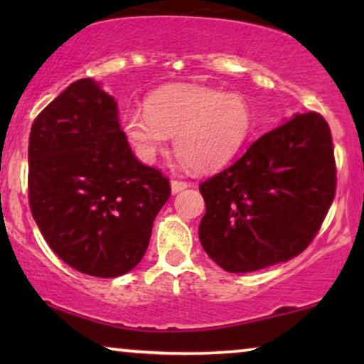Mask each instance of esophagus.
I'll return each instance as SVG.
<instances>
[{
  "label": "esophagus",
  "mask_w": 364,
  "mask_h": 364,
  "mask_svg": "<svg viewBox=\"0 0 364 364\" xmlns=\"http://www.w3.org/2000/svg\"><path fill=\"white\" fill-rule=\"evenodd\" d=\"M171 187H172V192L177 193V192H182L183 188H187L188 183L186 181H178V178H172Z\"/></svg>",
  "instance_id": "esophagus-1"
}]
</instances>
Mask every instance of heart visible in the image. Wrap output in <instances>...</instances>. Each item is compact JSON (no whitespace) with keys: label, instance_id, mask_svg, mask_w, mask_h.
Instances as JSON below:
<instances>
[{"label":"heart","instance_id":"obj_1","mask_svg":"<svg viewBox=\"0 0 364 364\" xmlns=\"http://www.w3.org/2000/svg\"><path fill=\"white\" fill-rule=\"evenodd\" d=\"M146 112L122 117L124 136L142 162L152 164L173 136L183 166L212 172L227 166L253 132V111L245 97L197 84H171L149 94Z\"/></svg>","mask_w":364,"mask_h":364}]
</instances>
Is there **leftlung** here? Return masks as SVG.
Returning <instances> with one entry per match:
<instances>
[{"label": "left lung", "instance_id": "1", "mask_svg": "<svg viewBox=\"0 0 364 364\" xmlns=\"http://www.w3.org/2000/svg\"><path fill=\"white\" fill-rule=\"evenodd\" d=\"M333 151L321 114H296L202 182L205 215L198 238L207 255L230 273L262 270L300 255L335 198Z\"/></svg>", "mask_w": 364, "mask_h": 364}]
</instances>
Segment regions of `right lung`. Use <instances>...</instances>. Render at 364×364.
<instances>
[{"mask_svg":"<svg viewBox=\"0 0 364 364\" xmlns=\"http://www.w3.org/2000/svg\"><path fill=\"white\" fill-rule=\"evenodd\" d=\"M28 161L29 208L64 263L112 278L142 260L171 182L137 161L116 101L92 79L73 82L38 114Z\"/></svg>","mask_w":364,"mask_h":364,"instance_id":"1","label":"right lung"}]
</instances>
